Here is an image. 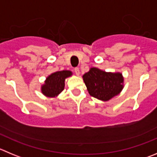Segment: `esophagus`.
<instances>
[{
  "label": "esophagus",
  "instance_id": "34e87169",
  "mask_svg": "<svg viewBox=\"0 0 157 157\" xmlns=\"http://www.w3.org/2000/svg\"><path fill=\"white\" fill-rule=\"evenodd\" d=\"M74 72H75L76 75H77V76L80 75V70H79V68L76 67V68L74 69Z\"/></svg>",
  "mask_w": 157,
  "mask_h": 157
}]
</instances>
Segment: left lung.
Wrapping results in <instances>:
<instances>
[{
	"label": "left lung",
	"instance_id": "8db88e82",
	"mask_svg": "<svg viewBox=\"0 0 157 157\" xmlns=\"http://www.w3.org/2000/svg\"><path fill=\"white\" fill-rule=\"evenodd\" d=\"M83 79L90 96L104 101L118 95L124 87L121 73L105 72L95 67L83 74Z\"/></svg>",
	"mask_w": 157,
	"mask_h": 157
}]
</instances>
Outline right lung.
<instances>
[{"mask_svg": "<svg viewBox=\"0 0 157 157\" xmlns=\"http://www.w3.org/2000/svg\"><path fill=\"white\" fill-rule=\"evenodd\" d=\"M72 75L70 70L57 71L50 74L41 87L42 93L49 98H55L63 90L65 79Z\"/></svg>", "mask_w": 157, "mask_h": 157, "instance_id": "right-lung-1", "label": "right lung"}]
</instances>
